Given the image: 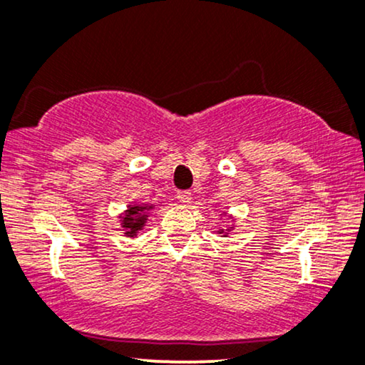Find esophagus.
Masks as SVG:
<instances>
[{"label": "esophagus", "instance_id": "1", "mask_svg": "<svg viewBox=\"0 0 365 365\" xmlns=\"http://www.w3.org/2000/svg\"><path fill=\"white\" fill-rule=\"evenodd\" d=\"M177 198H178L180 204L188 205V204H190V202H192V192H188V190L178 192V193H177Z\"/></svg>", "mask_w": 365, "mask_h": 365}]
</instances>
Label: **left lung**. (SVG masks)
Listing matches in <instances>:
<instances>
[{"mask_svg":"<svg viewBox=\"0 0 365 365\" xmlns=\"http://www.w3.org/2000/svg\"><path fill=\"white\" fill-rule=\"evenodd\" d=\"M224 214H225V212H224ZM234 227H229V229H219V230H217V234H220V236H222V237H227V234H229V230H232Z\"/></svg>","mask_w":365,"mask_h":365,"instance_id":"obj_1","label":"left lung"}]
</instances>
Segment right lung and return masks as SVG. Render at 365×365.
Instances as JSON below:
<instances>
[{
    "instance_id": "1",
    "label": "right lung",
    "mask_w": 365,
    "mask_h": 365,
    "mask_svg": "<svg viewBox=\"0 0 365 365\" xmlns=\"http://www.w3.org/2000/svg\"><path fill=\"white\" fill-rule=\"evenodd\" d=\"M153 204H129L128 209L119 215V222L124 229L126 237H138V234L145 229L146 220H148V212L153 210Z\"/></svg>"
}]
</instances>
